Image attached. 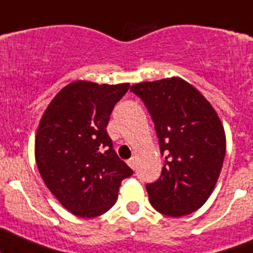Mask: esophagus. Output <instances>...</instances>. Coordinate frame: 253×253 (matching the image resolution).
<instances>
[{
  "mask_svg": "<svg viewBox=\"0 0 253 253\" xmlns=\"http://www.w3.org/2000/svg\"><path fill=\"white\" fill-rule=\"evenodd\" d=\"M127 164H128V166L131 167L132 169H134V168H136V158H134V157L129 158L128 161H127Z\"/></svg>",
  "mask_w": 253,
  "mask_h": 253,
  "instance_id": "esophagus-1",
  "label": "esophagus"
}]
</instances>
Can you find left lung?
I'll use <instances>...</instances> for the list:
<instances>
[{"label": "left lung", "instance_id": "obj_1", "mask_svg": "<svg viewBox=\"0 0 253 253\" xmlns=\"http://www.w3.org/2000/svg\"><path fill=\"white\" fill-rule=\"evenodd\" d=\"M154 122L162 156L157 181L147 184L149 202L171 217L192 214L214 190L226 152L220 117L202 92L173 77L132 85Z\"/></svg>", "mask_w": 253, "mask_h": 253}]
</instances>
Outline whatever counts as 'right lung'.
<instances>
[{"label": "right lung", "instance_id": "obj_1", "mask_svg": "<svg viewBox=\"0 0 253 253\" xmlns=\"http://www.w3.org/2000/svg\"><path fill=\"white\" fill-rule=\"evenodd\" d=\"M125 84L78 80L54 96L42 116L34 154L46 188L63 207L80 217L111 209L121 181L133 170L119 158L106 131Z\"/></svg>", "mask_w": 253, "mask_h": 253}]
</instances>
